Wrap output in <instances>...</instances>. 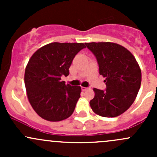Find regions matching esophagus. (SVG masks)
I'll return each mask as SVG.
<instances>
[{"label":"esophagus","mask_w":157,"mask_h":157,"mask_svg":"<svg viewBox=\"0 0 157 157\" xmlns=\"http://www.w3.org/2000/svg\"><path fill=\"white\" fill-rule=\"evenodd\" d=\"M81 89H82V90H83V91H86V90H88V87H84V86H82L81 87Z\"/></svg>","instance_id":"esophagus-1"}]
</instances>
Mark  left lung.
Here are the masks:
<instances>
[{
	"instance_id": "8db88e82",
	"label": "left lung",
	"mask_w": 157,
	"mask_h": 157,
	"mask_svg": "<svg viewBox=\"0 0 157 157\" xmlns=\"http://www.w3.org/2000/svg\"><path fill=\"white\" fill-rule=\"evenodd\" d=\"M86 47L96 56L99 74L105 77L106 90L94 88L90 100L98 115L114 118L124 113L135 100L141 83V71L134 55L114 42H89Z\"/></svg>"
}]
</instances>
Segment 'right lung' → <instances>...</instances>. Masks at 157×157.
<instances>
[{"label":"right lung","mask_w":157,"mask_h":157,"mask_svg":"<svg viewBox=\"0 0 157 157\" xmlns=\"http://www.w3.org/2000/svg\"><path fill=\"white\" fill-rule=\"evenodd\" d=\"M84 43L52 42L41 47L30 58L24 82L30 105L43 119L60 121L71 116L80 97L81 87L65 84L75 55Z\"/></svg>","instance_id":"1"}]
</instances>
